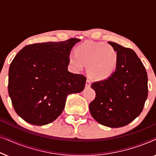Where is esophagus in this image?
Listing matches in <instances>:
<instances>
[{
  "label": "esophagus",
  "mask_w": 156,
  "mask_h": 156,
  "mask_svg": "<svg viewBox=\"0 0 156 156\" xmlns=\"http://www.w3.org/2000/svg\"><path fill=\"white\" fill-rule=\"evenodd\" d=\"M90 86H91L90 80H87V83H86V87H90Z\"/></svg>",
  "instance_id": "1"
}]
</instances>
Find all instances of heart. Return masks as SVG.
Returning a JSON list of instances; mask_svg holds the SVG:
<instances>
[{"mask_svg":"<svg viewBox=\"0 0 156 156\" xmlns=\"http://www.w3.org/2000/svg\"><path fill=\"white\" fill-rule=\"evenodd\" d=\"M76 51V52L70 53L68 57L69 65L74 71H82L86 65H88L87 70L90 77L96 80H104L112 76L116 70L118 55L107 44L86 42L80 44Z\"/></svg>","mask_w":156,"mask_h":156,"instance_id":"obj_1","label":"heart"}]
</instances>
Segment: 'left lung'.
<instances>
[{"label": "left lung", "instance_id": "1", "mask_svg": "<svg viewBox=\"0 0 156 156\" xmlns=\"http://www.w3.org/2000/svg\"><path fill=\"white\" fill-rule=\"evenodd\" d=\"M118 55L114 73L91 85L96 92L89 112L100 124L110 128L126 126L139 116L148 97V76L133 50L108 42Z\"/></svg>", "mask_w": 156, "mask_h": 156}]
</instances>
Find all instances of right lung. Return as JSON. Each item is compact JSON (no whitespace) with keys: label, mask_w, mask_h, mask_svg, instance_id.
<instances>
[{"label":"right lung","mask_w":156,"mask_h":156,"mask_svg":"<svg viewBox=\"0 0 156 156\" xmlns=\"http://www.w3.org/2000/svg\"><path fill=\"white\" fill-rule=\"evenodd\" d=\"M81 40L29 44L14 57L8 72V94L19 116L43 126L63 112L67 97L84 90L87 78L68 71L69 55Z\"/></svg>","instance_id":"add662e5"}]
</instances>
